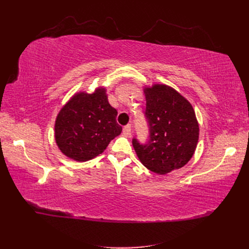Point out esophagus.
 Instances as JSON below:
<instances>
[{
  "mask_svg": "<svg viewBox=\"0 0 249 249\" xmlns=\"http://www.w3.org/2000/svg\"><path fill=\"white\" fill-rule=\"evenodd\" d=\"M123 134L126 135V136L131 134V124H128L126 126H124V128H123Z\"/></svg>",
  "mask_w": 249,
  "mask_h": 249,
  "instance_id": "esophagus-1",
  "label": "esophagus"
}]
</instances>
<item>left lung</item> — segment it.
I'll return each instance as SVG.
<instances>
[{
	"mask_svg": "<svg viewBox=\"0 0 249 249\" xmlns=\"http://www.w3.org/2000/svg\"><path fill=\"white\" fill-rule=\"evenodd\" d=\"M144 117L148 139L132 144L141 163L159 175L184 166L192 159L199 139V124L192 105L176 89L155 85L145 89Z\"/></svg>",
	"mask_w": 249,
	"mask_h": 249,
	"instance_id": "left-lung-1",
	"label": "left lung"
}]
</instances>
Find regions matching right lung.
I'll return each instance as SVG.
<instances>
[{
	"mask_svg": "<svg viewBox=\"0 0 249 249\" xmlns=\"http://www.w3.org/2000/svg\"><path fill=\"white\" fill-rule=\"evenodd\" d=\"M117 114L104 89L94 94H76L56 118L54 130L59 149L77 161L96 158L122 131L116 121Z\"/></svg>",
	"mask_w": 249,
	"mask_h": 249,
	"instance_id": "1",
	"label": "right lung"
}]
</instances>
